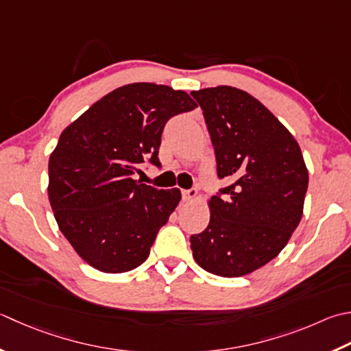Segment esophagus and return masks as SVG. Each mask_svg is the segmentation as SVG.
I'll return each mask as SVG.
<instances>
[{"label":"esophagus","mask_w":351,"mask_h":351,"mask_svg":"<svg viewBox=\"0 0 351 351\" xmlns=\"http://www.w3.org/2000/svg\"><path fill=\"white\" fill-rule=\"evenodd\" d=\"M182 197L185 202H191L195 201V199L197 197V190L196 189H190V190H184L182 191Z\"/></svg>","instance_id":"34e87169"}]
</instances>
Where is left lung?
I'll use <instances>...</instances> for the list:
<instances>
[{
    "label": "left lung",
    "mask_w": 351,
    "mask_h": 351,
    "mask_svg": "<svg viewBox=\"0 0 351 351\" xmlns=\"http://www.w3.org/2000/svg\"><path fill=\"white\" fill-rule=\"evenodd\" d=\"M215 147L217 176L232 184L208 201L210 223L190 237L196 263L243 277L276 258L303 216L308 171L293 135L262 101L232 86L191 91Z\"/></svg>",
    "instance_id": "obj_1"
}]
</instances>
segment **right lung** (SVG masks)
<instances>
[{
    "label": "right lung",
    "instance_id": "obj_1",
    "mask_svg": "<svg viewBox=\"0 0 351 351\" xmlns=\"http://www.w3.org/2000/svg\"><path fill=\"white\" fill-rule=\"evenodd\" d=\"M196 106L185 91L140 82L114 89L62 130L48 160V199L62 234L94 269L121 274L146 262L181 191L134 175L146 160L160 166L167 120Z\"/></svg>",
    "mask_w": 351,
    "mask_h": 351
}]
</instances>
